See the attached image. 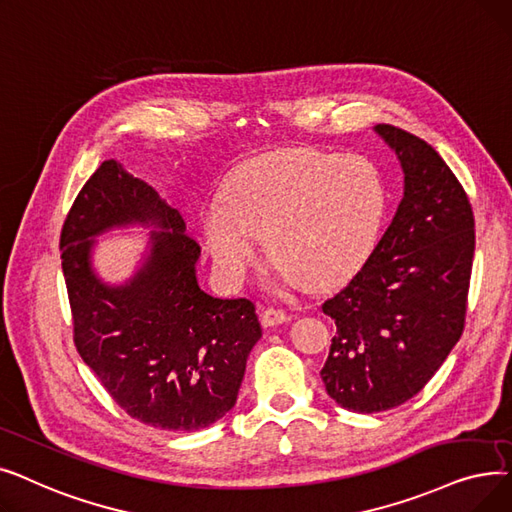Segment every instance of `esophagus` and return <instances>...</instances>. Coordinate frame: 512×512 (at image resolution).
Here are the masks:
<instances>
[{
  "mask_svg": "<svg viewBox=\"0 0 512 512\" xmlns=\"http://www.w3.org/2000/svg\"><path fill=\"white\" fill-rule=\"evenodd\" d=\"M291 319V316L283 310V308H266L264 314H262V323L264 327H275V325H281V323H287Z\"/></svg>",
  "mask_w": 512,
  "mask_h": 512,
  "instance_id": "esophagus-1",
  "label": "esophagus"
}]
</instances>
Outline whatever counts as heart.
Returning <instances> with one entry per match:
<instances>
[{
  "mask_svg": "<svg viewBox=\"0 0 512 512\" xmlns=\"http://www.w3.org/2000/svg\"><path fill=\"white\" fill-rule=\"evenodd\" d=\"M383 210L385 187L371 160L285 150L237 168L225 204L204 206L202 233L229 283L248 275L264 239L285 281L327 287L369 256Z\"/></svg>",
  "mask_w": 512,
  "mask_h": 512,
  "instance_id": "obj_1",
  "label": "heart"
}]
</instances>
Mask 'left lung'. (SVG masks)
<instances>
[{
	"instance_id": "obj_1",
	"label": "left lung",
	"mask_w": 512,
	"mask_h": 512,
	"mask_svg": "<svg viewBox=\"0 0 512 512\" xmlns=\"http://www.w3.org/2000/svg\"><path fill=\"white\" fill-rule=\"evenodd\" d=\"M375 133L404 170V198L352 281L323 304L337 333L321 371L327 394L371 415L417 396L465 329L475 218L429 143L392 125Z\"/></svg>"
}]
</instances>
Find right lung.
Masks as SVG:
<instances>
[{
    "label": "right lung",
    "instance_id": "right-lung-1",
    "mask_svg": "<svg viewBox=\"0 0 512 512\" xmlns=\"http://www.w3.org/2000/svg\"><path fill=\"white\" fill-rule=\"evenodd\" d=\"M127 224L163 231L153 232L138 273L108 286L92 271V237ZM60 250L75 346L114 402L168 431H198L225 417L262 329L252 300H221L198 285L200 246L179 210L106 160L72 204Z\"/></svg>",
    "mask_w": 512,
    "mask_h": 512
}]
</instances>
